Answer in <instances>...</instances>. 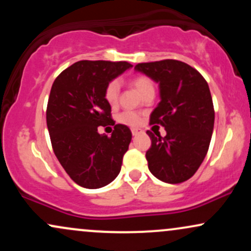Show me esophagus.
<instances>
[{
  "instance_id": "esophagus-1",
  "label": "esophagus",
  "mask_w": 251,
  "mask_h": 251,
  "mask_svg": "<svg viewBox=\"0 0 251 251\" xmlns=\"http://www.w3.org/2000/svg\"><path fill=\"white\" fill-rule=\"evenodd\" d=\"M131 131H132V134H133V135H138V134L142 133V132H143L140 128H132Z\"/></svg>"
}]
</instances>
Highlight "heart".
Returning <instances> with one entry per match:
<instances>
[{
  "instance_id": "1",
  "label": "heart",
  "mask_w": 251,
  "mask_h": 251,
  "mask_svg": "<svg viewBox=\"0 0 251 251\" xmlns=\"http://www.w3.org/2000/svg\"><path fill=\"white\" fill-rule=\"evenodd\" d=\"M131 83L143 97L145 94H148L149 92H154V86L152 80L149 76L144 75V74H137V75L132 76ZM119 92L120 86L118 80H112V81L107 83V86L105 88V93H103L105 100L111 106H116L118 103V100H119ZM118 120L128 126H137L140 124V117L137 113L131 111L123 112L119 118H118Z\"/></svg>"
}]
</instances>
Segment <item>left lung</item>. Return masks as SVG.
<instances>
[{"label":"left lung","mask_w":251,"mask_h":251,"mask_svg":"<svg viewBox=\"0 0 251 251\" xmlns=\"http://www.w3.org/2000/svg\"><path fill=\"white\" fill-rule=\"evenodd\" d=\"M134 70L159 83L160 89V102L150 124L163 126L166 135L146 132L151 138L146 151L149 170L165 183H183L201 166L214 131L215 109L208 82L197 70L178 60L138 63Z\"/></svg>","instance_id":"left-lung-1"}]
</instances>
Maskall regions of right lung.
<instances>
[{
  "mask_svg": "<svg viewBox=\"0 0 251 251\" xmlns=\"http://www.w3.org/2000/svg\"><path fill=\"white\" fill-rule=\"evenodd\" d=\"M126 61L82 60L57 75L48 98L47 127L57 160L77 185L99 189L116 179L132 133L113 122L105 100L109 81L127 68ZM112 125L111 137L99 134V126Z\"/></svg>",
  "mask_w": 251,
  "mask_h": 251,
  "instance_id": "right-lung-1",
  "label": "right lung"
}]
</instances>
